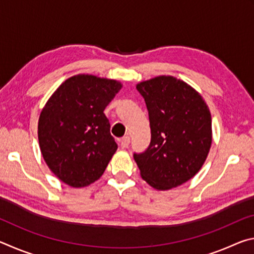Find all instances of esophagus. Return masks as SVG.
Segmentation results:
<instances>
[{"label":"esophagus","mask_w":254,"mask_h":254,"mask_svg":"<svg viewBox=\"0 0 254 254\" xmlns=\"http://www.w3.org/2000/svg\"><path fill=\"white\" fill-rule=\"evenodd\" d=\"M128 144H130V137L128 136H124L121 140H120V145H121V148L126 149L128 147Z\"/></svg>","instance_id":"1"}]
</instances>
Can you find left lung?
<instances>
[{"label":"left lung","mask_w":254,"mask_h":254,"mask_svg":"<svg viewBox=\"0 0 254 254\" xmlns=\"http://www.w3.org/2000/svg\"><path fill=\"white\" fill-rule=\"evenodd\" d=\"M136 89L149 112L151 142L134 153L140 175L158 190H168L198 173L212 144V117L200 94L173 76L141 81Z\"/></svg>","instance_id":"8db88e82"}]
</instances>
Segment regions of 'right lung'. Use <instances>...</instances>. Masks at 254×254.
<instances>
[{
  "label": "right lung",
  "instance_id": "right-lung-1",
  "mask_svg": "<svg viewBox=\"0 0 254 254\" xmlns=\"http://www.w3.org/2000/svg\"><path fill=\"white\" fill-rule=\"evenodd\" d=\"M122 88L118 80L79 74L66 79L42 109L38 122L41 154L68 186L100 179L118 149L104 110Z\"/></svg>",
  "mask_w": 254,
  "mask_h": 254
}]
</instances>
